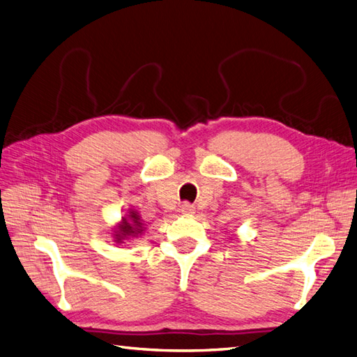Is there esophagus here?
Listing matches in <instances>:
<instances>
[{
  "instance_id": "obj_1",
  "label": "esophagus",
  "mask_w": 357,
  "mask_h": 357,
  "mask_svg": "<svg viewBox=\"0 0 357 357\" xmlns=\"http://www.w3.org/2000/svg\"><path fill=\"white\" fill-rule=\"evenodd\" d=\"M181 213L183 215H188V216H192V215L195 213V207L190 206L189 202H185V204L181 206Z\"/></svg>"
}]
</instances>
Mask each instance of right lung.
Masks as SVG:
<instances>
[{"label":"right lung","instance_id":"obj_1","mask_svg":"<svg viewBox=\"0 0 357 357\" xmlns=\"http://www.w3.org/2000/svg\"><path fill=\"white\" fill-rule=\"evenodd\" d=\"M147 228L144 227V220L141 219V216L138 215L137 210L129 208L128 215L121 218V222L117 224V227L114 228V242L115 243H126L129 240L137 238L139 236H142L144 231Z\"/></svg>","mask_w":357,"mask_h":357}]
</instances>
